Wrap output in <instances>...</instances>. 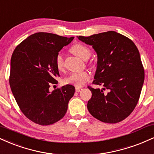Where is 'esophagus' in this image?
<instances>
[{"mask_svg": "<svg viewBox=\"0 0 154 154\" xmlns=\"http://www.w3.org/2000/svg\"><path fill=\"white\" fill-rule=\"evenodd\" d=\"M82 89L81 88H78V87H77V88H75V90H76V92H80L81 90H82Z\"/></svg>", "mask_w": 154, "mask_h": 154, "instance_id": "esophagus-1", "label": "esophagus"}]
</instances>
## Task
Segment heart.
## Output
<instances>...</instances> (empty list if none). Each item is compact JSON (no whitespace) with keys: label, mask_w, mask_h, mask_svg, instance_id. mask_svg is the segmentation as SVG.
<instances>
[{"label":"heart","mask_w":154,"mask_h":154,"mask_svg":"<svg viewBox=\"0 0 154 154\" xmlns=\"http://www.w3.org/2000/svg\"><path fill=\"white\" fill-rule=\"evenodd\" d=\"M72 52L76 56L79 57L83 60H87L90 57L91 52L88 47L82 44H76L71 49ZM56 65L59 71H62L64 68V59L62 54H58L56 58ZM91 78L90 73L88 71H85L78 73H72L66 77L64 82L66 84L75 85L76 87H82Z\"/></svg>","instance_id":"heart-1"}]
</instances>
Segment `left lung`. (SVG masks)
<instances>
[{"mask_svg": "<svg viewBox=\"0 0 154 154\" xmlns=\"http://www.w3.org/2000/svg\"><path fill=\"white\" fill-rule=\"evenodd\" d=\"M78 38L97 53L92 83L104 87L103 90L88 87L92 92L89 112L104 123H119L135 109L143 85L144 69L138 48L130 38L112 31Z\"/></svg>", "mask_w": 154, "mask_h": 154, "instance_id": "obj_1", "label": "left lung"}]
</instances>
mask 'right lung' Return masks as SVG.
Masks as SVG:
<instances>
[{"mask_svg": "<svg viewBox=\"0 0 154 154\" xmlns=\"http://www.w3.org/2000/svg\"><path fill=\"white\" fill-rule=\"evenodd\" d=\"M74 37L51 33L34 34L20 43L11 59L9 83L21 112L35 123L48 125L65 116L75 87L66 85L49 91L59 77L56 58Z\"/></svg>", "mask_w": 154, "mask_h": 154, "instance_id": "add662e5", "label": "right lung"}]
</instances>
